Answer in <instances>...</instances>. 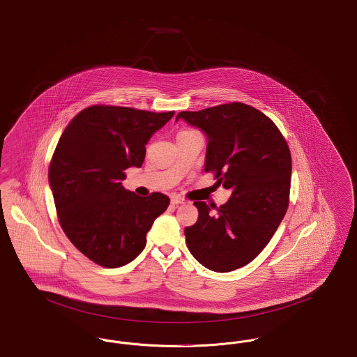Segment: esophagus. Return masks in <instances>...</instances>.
I'll list each match as a JSON object with an SVG mask.
<instances>
[{
    "label": "esophagus",
    "mask_w": 357,
    "mask_h": 357,
    "mask_svg": "<svg viewBox=\"0 0 357 357\" xmlns=\"http://www.w3.org/2000/svg\"><path fill=\"white\" fill-rule=\"evenodd\" d=\"M183 203H185V200L183 198H181V197H172V204H174V206L183 204Z\"/></svg>",
    "instance_id": "obj_1"
}]
</instances>
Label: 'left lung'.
<instances>
[{"label":"left lung","instance_id":"obj_1","mask_svg":"<svg viewBox=\"0 0 357 357\" xmlns=\"http://www.w3.org/2000/svg\"><path fill=\"white\" fill-rule=\"evenodd\" d=\"M179 119L206 135L204 170L215 172L218 185L232 191L219 208L194 202L199 216L185 229L187 247L206 268L234 271L263 251L284 218L289 149L268 116L241 102L182 112Z\"/></svg>","mask_w":357,"mask_h":357}]
</instances>
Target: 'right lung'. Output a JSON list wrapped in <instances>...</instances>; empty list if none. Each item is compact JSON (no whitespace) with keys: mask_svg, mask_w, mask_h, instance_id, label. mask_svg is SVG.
<instances>
[{"mask_svg":"<svg viewBox=\"0 0 357 357\" xmlns=\"http://www.w3.org/2000/svg\"><path fill=\"white\" fill-rule=\"evenodd\" d=\"M174 115L118 106H91L62 132L49 167L61 227L90 260L107 268L138 257L146 234L169 197L126 190L125 170L141 167L146 144Z\"/></svg>","mask_w":357,"mask_h":357,"instance_id":"add662e5","label":"right lung"}]
</instances>
